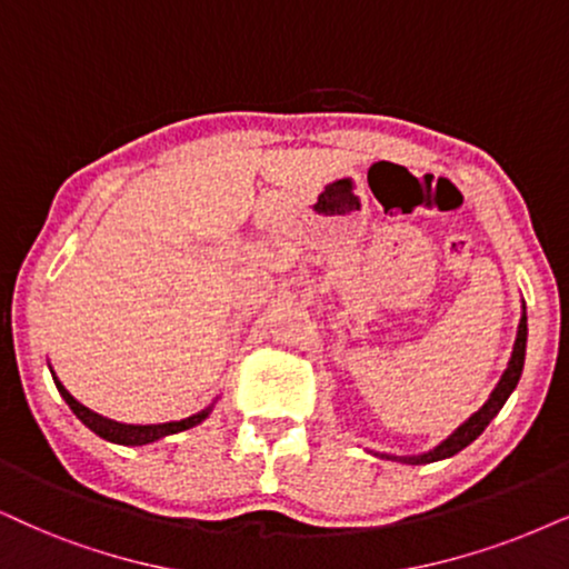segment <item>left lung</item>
Masks as SVG:
<instances>
[{"label":"left lung","instance_id":"1","mask_svg":"<svg viewBox=\"0 0 569 569\" xmlns=\"http://www.w3.org/2000/svg\"><path fill=\"white\" fill-rule=\"evenodd\" d=\"M525 343H528V315H525V301H522V318H520V326H517V338H515V347H512V357H509L507 362V370L501 372L499 383L491 391V397L486 399V405L478 409V412H472L467 420L459 426L455 433L446 436L441 443L433 446L430 451H422V455H415V457H391V455H380V457H388V459H399V462L405 465H428V462H438V459H449L455 457L457 451H462L465 446H470L476 438L483 433L488 422L493 420L496 415H499V409L505 407V401L509 399V393L515 391L517 383H520V376H522V365H525Z\"/></svg>","mask_w":569,"mask_h":569}]
</instances>
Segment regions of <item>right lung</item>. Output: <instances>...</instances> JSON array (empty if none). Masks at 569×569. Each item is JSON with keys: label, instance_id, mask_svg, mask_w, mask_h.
Wrapping results in <instances>:
<instances>
[{"label": "right lung", "instance_id": "right-lung-1", "mask_svg": "<svg viewBox=\"0 0 569 569\" xmlns=\"http://www.w3.org/2000/svg\"><path fill=\"white\" fill-rule=\"evenodd\" d=\"M54 378V386L57 391H60V397L64 399V405L73 409V415L78 420L83 422L86 428L93 430L99 438H104V441H112V443H120V446H147V443H154L160 441L164 436H172V433H181V430H189L193 426H199V422H204L207 417H210L212 407L201 409V412L186 417V420H176V422H160V426H128V422H118V420H110V417H102L97 412H91L89 407H83L81 401L70 397V391L64 388L57 376L52 372Z\"/></svg>", "mask_w": 569, "mask_h": 569}]
</instances>
